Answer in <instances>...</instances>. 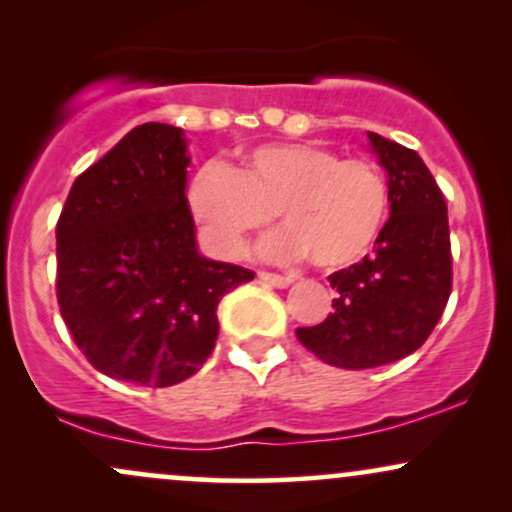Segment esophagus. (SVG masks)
Instances as JSON below:
<instances>
[{"instance_id":"obj_1","label":"esophagus","mask_w":512,"mask_h":512,"mask_svg":"<svg viewBox=\"0 0 512 512\" xmlns=\"http://www.w3.org/2000/svg\"><path fill=\"white\" fill-rule=\"evenodd\" d=\"M264 284L276 286V289H286V286L293 284V276H284V274H274V272H260L257 274Z\"/></svg>"}]
</instances>
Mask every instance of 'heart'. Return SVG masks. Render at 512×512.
<instances>
[{
    "mask_svg": "<svg viewBox=\"0 0 512 512\" xmlns=\"http://www.w3.org/2000/svg\"><path fill=\"white\" fill-rule=\"evenodd\" d=\"M187 207L207 243L226 257L240 255L276 211L286 228L264 240V255L291 262L308 252L315 267L344 269L383 233L390 187L370 158H342L317 144H264L233 168H199Z\"/></svg>",
    "mask_w": 512,
    "mask_h": 512,
    "instance_id": "1",
    "label": "heart"
}]
</instances>
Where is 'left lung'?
<instances>
[{"label":"left lung","mask_w":512,"mask_h":512,"mask_svg":"<svg viewBox=\"0 0 512 512\" xmlns=\"http://www.w3.org/2000/svg\"><path fill=\"white\" fill-rule=\"evenodd\" d=\"M387 170L390 219L373 255L330 274L334 313L296 337L330 366L361 370L414 354L452 291L448 204L416 151L368 132Z\"/></svg>","instance_id":"obj_1"}]
</instances>
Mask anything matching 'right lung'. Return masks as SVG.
Here are the masks:
<instances>
[{
	"mask_svg": "<svg viewBox=\"0 0 512 512\" xmlns=\"http://www.w3.org/2000/svg\"><path fill=\"white\" fill-rule=\"evenodd\" d=\"M182 129L146 122L74 180L57 221V303L93 368L134 385L195 375L223 293L252 281L197 252Z\"/></svg>",
	"mask_w": 512,
	"mask_h": 512,
	"instance_id": "right-lung-1",
	"label": "right lung"
}]
</instances>
